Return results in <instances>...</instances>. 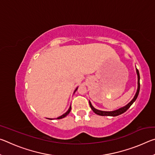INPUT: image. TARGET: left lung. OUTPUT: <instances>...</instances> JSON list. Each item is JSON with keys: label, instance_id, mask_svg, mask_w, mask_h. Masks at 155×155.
<instances>
[{"label": "left lung", "instance_id": "1", "mask_svg": "<svg viewBox=\"0 0 155 155\" xmlns=\"http://www.w3.org/2000/svg\"><path fill=\"white\" fill-rule=\"evenodd\" d=\"M136 71H137V77H138V87H137V92L135 94V96H134V98L127 105L124 106V107H122L117 110H115V111H100V110H98L94 108V107L91 105V103L90 102V105L91 109H92V111L95 113L96 114L99 115H102V116H104V115H107V116H117V115H119L120 114H123L125 111H127V110L132 105V104L134 103V102L136 101L137 99L139 92H140V72H139V70L136 68Z\"/></svg>", "mask_w": 155, "mask_h": 155}]
</instances>
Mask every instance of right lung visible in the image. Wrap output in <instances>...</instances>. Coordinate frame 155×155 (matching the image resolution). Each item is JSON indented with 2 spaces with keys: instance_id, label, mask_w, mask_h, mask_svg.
<instances>
[{
  "instance_id": "right-lung-1",
  "label": "right lung",
  "mask_w": 155,
  "mask_h": 155,
  "mask_svg": "<svg viewBox=\"0 0 155 155\" xmlns=\"http://www.w3.org/2000/svg\"><path fill=\"white\" fill-rule=\"evenodd\" d=\"M77 89H76V90H75V91H77ZM70 111H71V106H70V108H69V109H68V111L66 112V113H65V114H63L62 115H61V116H60V117H57V119H61V118H64V117H65V116H66V115H68V114H69V113L70 112ZM50 120H52V119H50Z\"/></svg>"
}]
</instances>
